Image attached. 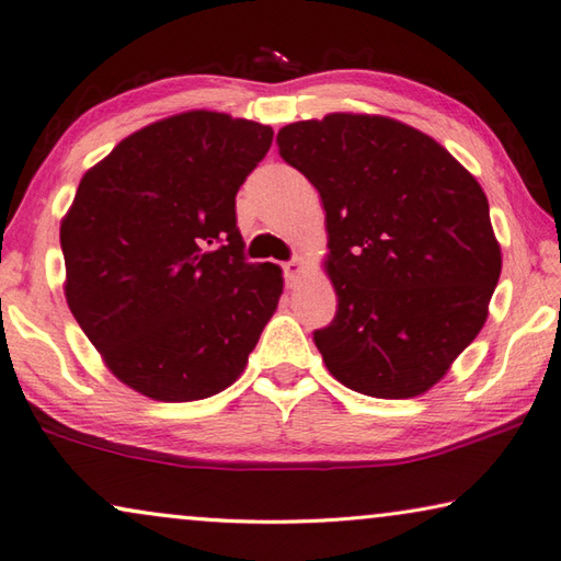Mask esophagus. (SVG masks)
Listing matches in <instances>:
<instances>
[{"instance_id":"esophagus-1","label":"esophagus","mask_w":561,"mask_h":561,"mask_svg":"<svg viewBox=\"0 0 561 561\" xmlns=\"http://www.w3.org/2000/svg\"><path fill=\"white\" fill-rule=\"evenodd\" d=\"M283 273H285V283H288V285L298 283V278L302 276V261H300V259L288 261V263H285V266H283Z\"/></svg>"}]
</instances>
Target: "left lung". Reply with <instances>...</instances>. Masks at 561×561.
<instances>
[{
  "label": "left lung",
  "instance_id": "left-lung-1",
  "mask_svg": "<svg viewBox=\"0 0 561 561\" xmlns=\"http://www.w3.org/2000/svg\"><path fill=\"white\" fill-rule=\"evenodd\" d=\"M278 153L322 197L334 320L314 330L356 393L412 398L449 371L501 278L489 199L427 134L388 116L327 114L278 131Z\"/></svg>",
  "mask_w": 561,
  "mask_h": 561
}]
</instances>
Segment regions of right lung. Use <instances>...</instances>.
Listing matches in <instances>:
<instances>
[{
	"mask_svg": "<svg viewBox=\"0 0 561 561\" xmlns=\"http://www.w3.org/2000/svg\"><path fill=\"white\" fill-rule=\"evenodd\" d=\"M271 141V126L197 110L126 136L82 175L60 225L66 300L141 396L225 390L276 312L280 268L247 261L234 199Z\"/></svg>",
	"mask_w": 561,
	"mask_h": 561,
	"instance_id": "right-lung-1",
	"label": "right lung"
}]
</instances>
